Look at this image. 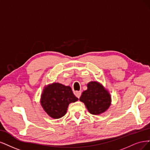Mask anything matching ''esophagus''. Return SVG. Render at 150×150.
<instances>
[{
  "instance_id": "obj_1",
  "label": "esophagus",
  "mask_w": 150,
  "mask_h": 150,
  "mask_svg": "<svg viewBox=\"0 0 150 150\" xmlns=\"http://www.w3.org/2000/svg\"><path fill=\"white\" fill-rule=\"evenodd\" d=\"M74 94L75 95V96H76L77 98H80V96H81V92L80 91H74Z\"/></svg>"
}]
</instances>
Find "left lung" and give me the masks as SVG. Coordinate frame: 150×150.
Instances as JSON below:
<instances>
[{
    "instance_id": "obj_1",
    "label": "left lung",
    "mask_w": 150,
    "mask_h": 150,
    "mask_svg": "<svg viewBox=\"0 0 150 150\" xmlns=\"http://www.w3.org/2000/svg\"><path fill=\"white\" fill-rule=\"evenodd\" d=\"M80 101L86 106L92 115H100L107 111L112 102L109 91L96 81H91L87 84V90L83 91Z\"/></svg>"
}]
</instances>
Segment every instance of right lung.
Masks as SVG:
<instances>
[{
	"mask_svg": "<svg viewBox=\"0 0 150 150\" xmlns=\"http://www.w3.org/2000/svg\"><path fill=\"white\" fill-rule=\"evenodd\" d=\"M78 100L70 86L59 83H53L43 88L40 104L49 117L59 119L66 114L69 104Z\"/></svg>",
	"mask_w": 150,
	"mask_h": 150,
	"instance_id": "right-lung-1",
	"label": "right lung"
}]
</instances>
